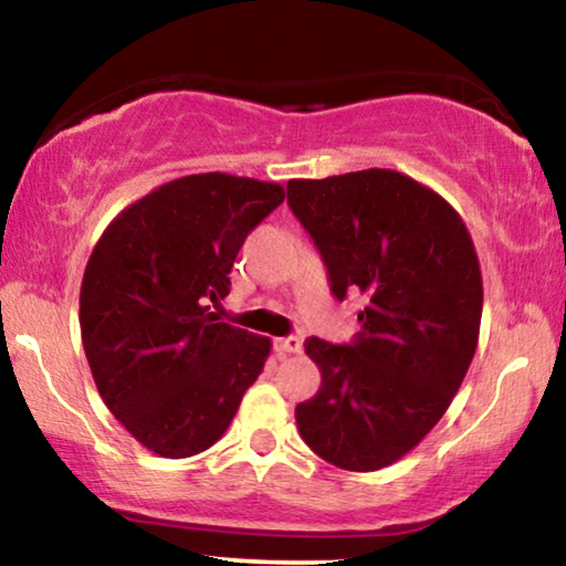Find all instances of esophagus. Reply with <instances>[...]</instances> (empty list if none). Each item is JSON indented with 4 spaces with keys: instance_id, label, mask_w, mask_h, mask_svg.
<instances>
[{
    "instance_id": "obj_1",
    "label": "esophagus",
    "mask_w": 566,
    "mask_h": 566,
    "mask_svg": "<svg viewBox=\"0 0 566 566\" xmlns=\"http://www.w3.org/2000/svg\"><path fill=\"white\" fill-rule=\"evenodd\" d=\"M274 346H276L279 354H300V352H303V338H300V336H284V338H276Z\"/></svg>"
}]
</instances>
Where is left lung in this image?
I'll return each instance as SVG.
<instances>
[{
  "instance_id": "obj_1",
  "label": "left lung",
  "mask_w": 566,
  "mask_h": 566,
  "mask_svg": "<svg viewBox=\"0 0 566 566\" xmlns=\"http://www.w3.org/2000/svg\"><path fill=\"white\" fill-rule=\"evenodd\" d=\"M287 201L334 295L365 303L354 344L305 342L321 388L297 403V429L338 469H386L442 419L476 354L484 284L471 232L440 193L386 168L292 178Z\"/></svg>"
}]
</instances>
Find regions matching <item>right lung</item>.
<instances>
[{
  "instance_id": "add662e5",
  "label": "right lung",
  "mask_w": 566,
  "mask_h": 566,
  "mask_svg": "<svg viewBox=\"0 0 566 566\" xmlns=\"http://www.w3.org/2000/svg\"><path fill=\"white\" fill-rule=\"evenodd\" d=\"M284 188L230 172L157 186L113 217L85 266L80 331L97 394L160 458L212 448L269 359L271 338L217 323L248 232Z\"/></svg>"
}]
</instances>
